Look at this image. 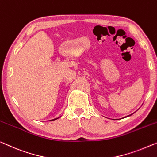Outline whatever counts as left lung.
Segmentation results:
<instances>
[{"instance_id": "8db88e82", "label": "left lung", "mask_w": 157, "mask_h": 157, "mask_svg": "<svg viewBox=\"0 0 157 157\" xmlns=\"http://www.w3.org/2000/svg\"><path fill=\"white\" fill-rule=\"evenodd\" d=\"M131 115H132V114H131ZM131 115H130V116H131ZM125 118H126V116H125Z\"/></svg>"}]
</instances>
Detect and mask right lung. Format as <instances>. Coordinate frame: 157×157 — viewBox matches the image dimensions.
Returning <instances> with one entry per match:
<instances>
[{"mask_svg":"<svg viewBox=\"0 0 157 157\" xmlns=\"http://www.w3.org/2000/svg\"><path fill=\"white\" fill-rule=\"evenodd\" d=\"M58 118H54V119H53V120H51L50 121H54V120H56V119H58Z\"/></svg>","mask_w":157,"mask_h":157,"instance_id":"add662e5","label":"right lung"}]
</instances>
